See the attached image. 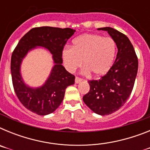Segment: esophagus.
Listing matches in <instances>:
<instances>
[{
    "mask_svg": "<svg viewBox=\"0 0 150 150\" xmlns=\"http://www.w3.org/2000/svg\"><path fill=\"white\" fill-rule=\"evenodd\" d=\"M81 81H82L81 78L78 77V76H76V78H75V83H79Z\"/></svg>",
    "mask_w": 150,
    "mask_h": 150,
    "instance_id": "esophagus-1",
    "label": "esophagus"
}]
</instances>
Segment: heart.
I'll return each instance as SVG.
<instances>
[{"label": "heart", "mask_w": 150, "mask_h": 150, "mask_svg": "<svg viewBox=\"0 0 150 150\" xmlns=\"http://www.w3.org/2000/svg\"><path fill=\"white\" fill-rule=\"evenodd\" d=\"M116 53V44L112 38L95 34H86L73 42L72 48H65L62 59L66 68L74 72L83 64L84 73L91 76L105 75L112 67Z\"/></svg>", "instance_id": "b5f03b06"}]
</instances>
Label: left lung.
Returning a JSON list of instances; mask_svg holds the SVG:
<instances>
[{
	"mask_svg": "<svg viewBox=\"0 0 150 150\" xmlns=\"http://www.w3.org/2000/svg\"><path fill=\"white\" fill-rule=\"evenodd\" d=\"M107 30L116 42V60L108 73L100 79L88 80L90 89L83 96L84 103L97 114L104 116L116 112L131 95L138 69V59L126 35L110 27Z\"/></svg>",
	"mask_w": 150,
	"mask_h": 150,
	"instance_id": "1",
	"label": "left lung"
}]
</instances>
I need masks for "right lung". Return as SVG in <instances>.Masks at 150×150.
Returning <instances> with one entry per match:
<instances>
[{"label": "right lung", "instance_id": "right-lung-1", "mask_svg": "<svg viewBox=\"0 0 150 150\" xmlns=\"http://www.w3.org/2000/svg\"><path fill=\"white\" fill-rule=\"evenodd\" d=\"M75 30L69 28H34L21 38L11 57V74L13 88L24 107L40 116L52 113L64 99L65 89L74 84L75 76L65 70L62 64V52ZM36 46H43L53 54L55 65L43 87L33 89L23 83L20 74L21 61L27 52Z\"/></svg>", "mask_w": 150, "mask_h": 150}]
</instances>
